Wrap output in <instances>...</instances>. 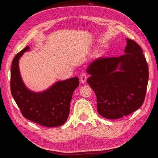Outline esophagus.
<instances>
[{
	"mask_svg": "<svg viewBox=\"0 0 158 158\" xmlns=\"http://www.w3.org/2000/svg\"><path fill=\"white\" fill-rule=\"evenodd\" d=\"M87 79V75L85 73H82L80 76V82L82 83L85 82V80Z\"/></svg>",
	"mask_w": 158,
	"mask_h": 158,
	"instance_id": "esophagus-1",
	"label": "esophagus"
}]
</instances>
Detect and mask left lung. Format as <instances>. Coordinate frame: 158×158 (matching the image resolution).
I'll return each mask as SVG.
<instances>
[{"label":"left lung","mask_w":158,"mask_h":158,"mask_svg":"<svg viewBox=\"0 0 158 158\" xmlns=\"http://www.w3.org/2000/svg\"><path fill=\"white\" fill-rule=\"evenodd\" d=\"M125 54L99 57L91 63L88 83L97 96L102 117L117 119L133 113L144 103L149 77L148 66L140 46L127 38ZM119 65L120 70L117 71Z\"/></svg>","instance_id":"8db88e82"}]
</instances>
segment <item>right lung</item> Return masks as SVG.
Masks as SVG:
<instances>
[{
	"label": "right lung",
	"instance_id": "add662e5",
	"mask_svg": "<svg viewBox=\"0 0 158 158\" xmlns=\"http://www.w3.org/2000/svg\"><path fill=\"white\" fill-rule=\"evenodd\" d=\"M29 46L14 56L10 70L11 94L23 117L47 127L63 125L70 112V104L74 89L79 86L78 77L55 83L41 93H34L23 84L20 74L18 60Z\"/></svg>",
	"mask_w": 158,
	"mask_h": 158
}]
</instances>
